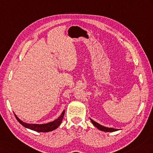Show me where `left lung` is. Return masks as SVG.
<instances>
[{"label": "left lung", "mask_w": 153, "mask_h": 153, "mask_svg": "<svg viewBox=\"0 0 153 153\" xmlns=\"http://www.w3.org/2000/svg\"><path fill=\"white\" fill-rule=\"evenodd\" d=\"M90 120L92 122V123L94 124V126L96 127L98 129H100V131H105V132H114V131H117L118 130V129H116V128H109V127H104V126H103V125L99 124L98 123L95 122L91 118H90Z\"/></svg>", "instance_id": "left-lung-1"}]
</instances>
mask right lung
<instances>
[{
  "instance_id": "1",
  "label": "right lung",
  "mask_w": 153,
  "mask_h": 153,
  "mask_svg": "<svg viewBox=\"0 0 153 153\" xmlns=\"http://www.w3.org/2000/svg\"><path fill=\"white\" fill-rule=\"evenodd\" d=\"M65 113V110L63 111L62 114L59 117L58 119H56V120L53 121L52 122L48 123L45 124H31V123H26L23 122L22 120L18 117L14 113V115L16 117L17 121H19L20 123L24 126L25 127L29 128V129H31L33 131H37V132H50V131H52L55 130L56 128H58L59 125L61 124L62 121V119L64 118Z\"/></svg>"
}]
</instances>
